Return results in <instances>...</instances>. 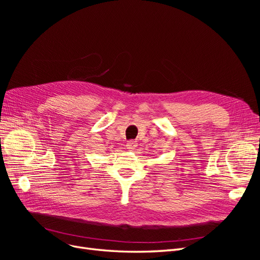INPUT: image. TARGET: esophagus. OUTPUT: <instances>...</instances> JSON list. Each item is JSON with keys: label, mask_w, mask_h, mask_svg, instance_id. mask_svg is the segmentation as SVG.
<instances>
[{"label": "esophagus", "mask_w": 260, "mask_h": 260, "mask_svg": "<svg viewBox=\"0 0 260 260\" xmlns=\"http://www.w3.org/2000/svg\"><path fill=\"white\" fill-rule=\"evenodd\" d=\"M137 146H138V143L136 142V141H129V142L127 143V148L130 149V151H132V149H136Z\"/></svg>", "instance_id": "34e87169"}]
</instances>
